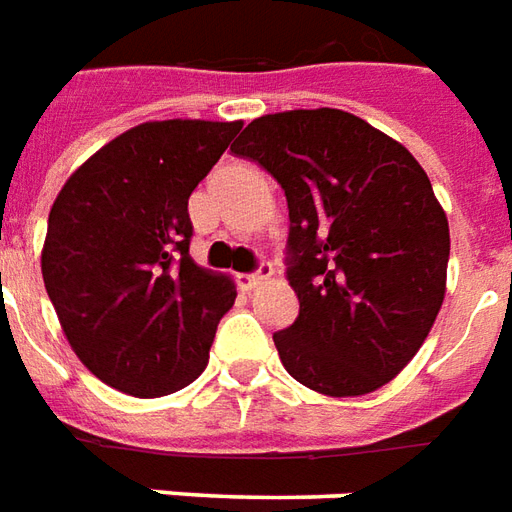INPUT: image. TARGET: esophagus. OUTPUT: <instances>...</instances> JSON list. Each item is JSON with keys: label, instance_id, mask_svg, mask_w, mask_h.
<instances>
[{"label": "esophagus", "instance_id": "esophagus-1", "mask_svg": "<svg viewBox=\"0 0 512 512\" xmlns=\"http://www.w3.org/2000/svg\"><path fill=\"white\" fill-rule=\"evenodd\" d=\"M271 274H274V268L268 266V263H260V268H257L255 274L238 276V285L244 287V290H255V287L266 285L268 279H271Z\"/></svg>", "mask_w": 512, "mask_h": 512}]
</instances>
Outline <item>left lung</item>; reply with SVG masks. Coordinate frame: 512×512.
<instances>
[{"label":"left lung","mask_w":512,"mask_h":512,"mask_svg":"<svg viewBox=\"0 0 512 512\" xmlns=\"http://www.w3.org/2000/svg\"><path fill=\"white\" fill-rule=\"evenodd\" d=\"M285 189L287 279L298 317L274 333L290 377L363 396L415 358L448 279V217L399 140L336 108L246 124L230 146Z\"/></svg>","instance_id":"1"}]
</instances>
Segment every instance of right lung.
I'll return each instance as SVG.
<instances>
[{
  "label": "right lung",
  "instance_id": "1",
  "mask_svg": "<svg viewBox=\"0 0 512 512\" xmlns=\"http://www.w3.org/2000/svg\"><path fill=\"white\" fill-rule=\"evenodd\" d=\"M241 121H146L56 195L43 282L81 363L116 391L168 396L206 369L236 287L189 257L187 203Z\"/></svg>",
  "mask_w": 512,
  "mask_h": 512
}]
</instances>
